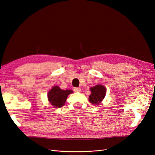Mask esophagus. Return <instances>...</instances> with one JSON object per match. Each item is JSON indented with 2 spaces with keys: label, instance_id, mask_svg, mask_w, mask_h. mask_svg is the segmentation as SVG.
I'll return each mask as SVG.
<instances>
[{
  "label": "esophagus",
  "instance_id": "1",
  "mask_svg": "<svg viewBox=\"0 0 155 155\" xmlns=\"http://www.w3.org/2000/svg\"><path fill=\"white\" fill-rule=\"evenodd\" d=\"M74 91L76 92H80V91H81V88H79V87H76V88H74Z\"/></svg>",
  "mask_w": 155,
  "mask_h": 155
}]
</instances>
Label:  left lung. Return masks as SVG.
Masks as SVG:
<instances>
[{
	"label": "left lung",
	"mask_w": 155,
	"mask_h": 155,
	"mask_svg": "<svg viewBox=\"0 0 155 155\" xmlns=\"http://www.w3.org/2000/svg\"><path fill=\"white\" fill-rule=\"evenodd\" d=\"M90 91L91 94L88 97L89 101L93 104L99 105L105 96L106 88L102 85H97L91 87Z\"/></svg>",
	"instance_id": "left-lung-1"
}]
</instances>
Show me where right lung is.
Wrapping results in <instances>:
<instances>
[{"label":"right lung","mask_w":155,"mask_h":155,"mask_svg":"<svg viewBox=\"0 0 155 155\" xmlns=\"http://www.w3.org/2000/svg\"><path fill=\"white\" fill-rule=\"evenodd\" d=\"M72 92V90H62L58 86H54L48 93V99L54 107H61L66 102L68 96Z\"/></svg>","instance_id":"right-lung-1"}]
</instances>
